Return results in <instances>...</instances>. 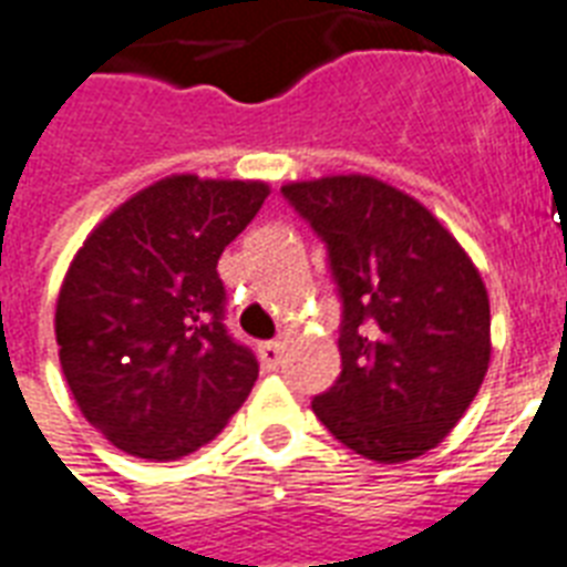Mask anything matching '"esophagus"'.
<instances>
[{"instance_id": "1", "label": "esophagus", "mask_w": 567, "mask_h": 567, "mask_svg": "<svg viewBox=\"0 0 567 567\" xmlns=\"http://www.w3.org/2000/svg\"><path fill=\"white\" fill-rule=\"evenodd\" d=\"M259 358H261V367H265V370H276V367L282 363V343H279V340H268V343H261Z\"/></svg>"}]
</instances>
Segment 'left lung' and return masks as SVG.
Segmentation results:
<instances>
[{"instance_id":"1","label":"left lung","mask_w":567,"mask_h":567,"mask_svg":"<svg viewBox=\"0 0 567 567\" xmlns=\"http://www.w3.org/2000/svg\"><path fill=\"white\" fill-rule=\"evenodd\" d=\"M282 195L329 244L343 297V372L311 411L361 457H422L463 419L489 370L481 270L434 212L379 177L291 179Z\"/></svg>"}]
</instances>
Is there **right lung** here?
Here are the masks:
<instances>
[{"label": "right lung", "mask_w": 567, "mask_h": 567, "mask_svg": "<svg viewBox=\"0 0 567 567\" xmlns=\"http://www.w3.org/2000/svg\"><path fill=\"white\" fill-rule=\"evenodd\" d=\"M268 195L265 179L172 174L118 204L69 261L60 370L78 411L124 454L186 457L250 395L259 363L220 323L218 259Z\"/></svg>", "instance_id": "right-lung-1"}]
</instances>
